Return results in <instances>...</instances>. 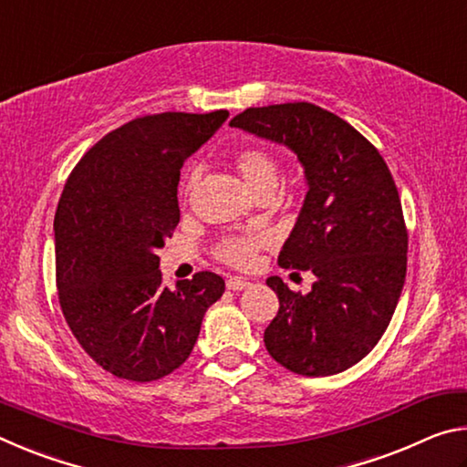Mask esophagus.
I'll use <instances>...</instances> for the list:
<instances>
[{"label": "esophagus", "instance_id": "1", "mask_svg": "<svg viewBox=\"0 0 467 467\" xmlns=\"http://www.w3.org/2000/svg\"><path fill=\"white\" fill-rule=\"evenodd\" d=\"M247 286H249V282L244 280V278H239V275H234V278H228V280H226V288H228V290L239 292V290H244Z\"/></svg>", "mask_w": 467, "mask_h": 467}]
</instances>
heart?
<instances>
[{
	"label": "heart",
	"instance_id": "obj_1",
	"mask_svg": "<svg viewBox=\"0 0 467 467\" xmlns=\"http://www.w3.org/2000/svg\"><path fill=\"white\" fill-rule=\"evenodd\" d=\"M234 169L239 171V175L255 195L272 193L275 185H278V162H275L274 154L267 152L265 148L249 146L239 150L234 156ZM197 183H200V172L192 171L183 185L187 197L193 195ZM265 234H228L216 243L214 255L226 265L244 270V267L255 264L257 251L265 247Z\"/></svg>",
	"mask_w": 467,
	"mask_h": 467
}]
</instances>
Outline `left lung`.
Segmentation results:
<instances>
[{
    "label": "left lung",
    "instance_id": "8db88e82",
    "mask_svg": "<svg viewBox=\"0 0 467 467\" xmlns=\"http://www.w3.org/2000/svg\"><path fill=\"white\" fill-rule=\"evenodd\" d=\"M231 128L288 146L309 185L278 264L315 282L300 295L267 278L280 300L267 352L296 375L342 373L377 346L404 288L408 231L391 172L362 133L311 102L251 107Z\"/></svg>",
    "mask_w": 467,
    "mask_h": 467
}]
</instances>
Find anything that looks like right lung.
Instances as JSON below:
<instances>
[{
    "instance_id": "1",
    "label": "right lung",
    "mask_w": 467,
    "mask_h": 467,
    "mask_svg": "<svg viewBox=\"0 0 467 467\" xmlns=\"http://www.w3.org/2000/svg\"><path fill=\"white\" fill-rule=\"evenodd\" d=\"M228 110L138 117L97 141L59 197L55 274L59 305L86 354L109 373L148 383L189 358L224 280L197 272L171 290L156 249L181 212V167Z\"/></svg>"
}]
</instances>
